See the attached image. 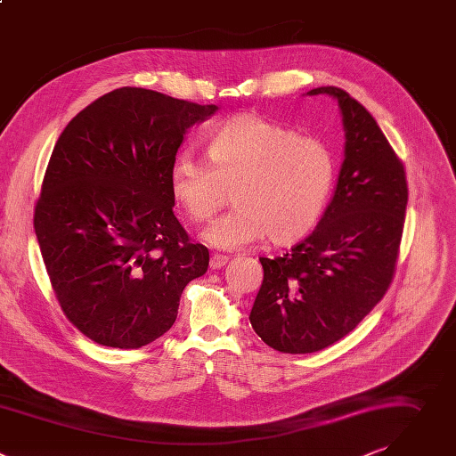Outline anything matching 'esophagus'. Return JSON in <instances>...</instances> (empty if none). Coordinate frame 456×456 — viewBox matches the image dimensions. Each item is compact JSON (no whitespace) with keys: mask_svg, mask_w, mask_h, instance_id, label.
Returning <instances> with one entry per match:
<instances>
[{"mask_svg":"<svg viewBox=\"0 0 456 456\" xmlns=\"http://www.w3.org/2000/svg\"><path fill=\"white\" fill-rule=\"evenodd\" d=\"M226 262H228V255L214 253L212 258H210V267H212V269H219V267H223Z\"/></svg>","mask_w":456,"mask_h":456,"instance_id":"obj_1","label":"esophagus"}]
</instances>
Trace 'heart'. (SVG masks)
I'll list each match as a JSON object with an SVG mask.
<instances>
[{
    "instance_id": "obj_1",
    "label": "heart",
    "mask_w": 456,
    "mask_h": 456,
    "mask_svg": "<svg viewBox=\"0 0 456 456\" xmlns=\"http://www.w3.org/2000/svg\"><path fill=\"white\" fill-rule=\"evenodd\" d=\"M336 177L330 149L316 136L255 113L237 115L207 140V161L175 158L170 192L185 216L208 223L230 203L237 208L216 221L205 240L235 249L267 235L275 246L307 237L320 223Z\"/></svg>"
}]
</instances>
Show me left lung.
<instances>
[{
  "label": "left lung",
  "mask_w": 456,
  "mask_h": 456,
  "mask_svg": "<svg viewBox=\"0 0 456 456\" xmlns=\"http://www.w3.org/2000/svg\"><path fill=\"white\" fill-rule=\"evenodd\" d=\"M345 161L318 228L282 256H260L264 281L249 322L271 348L318 352L352 332L387 295L397 267L408 181L374 117L336 86Z\"/></svg>",
  "instance_id": "obj_1"
}]
</instances>
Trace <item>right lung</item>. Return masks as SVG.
I'll list each match as a JSON object with an SVG mask.
<instances>
[{"label":"right lung","mask_w":456,"mask_h":456,"mask_svg":"<svg viewBox=\"0 0 456 456\" xmlns=\"http://www.w3.org/2000/svg\"><path fill=\"white\" fill-rule=\"evenodd\" d=\"M143 87L84 108L50 156L34 228L53 295L86 338L140 348L175 322L210 253L174 216L170 168L185 131L216 113Z\"/></svg>","instance_id":"right-lung-1"}]
</instances>
